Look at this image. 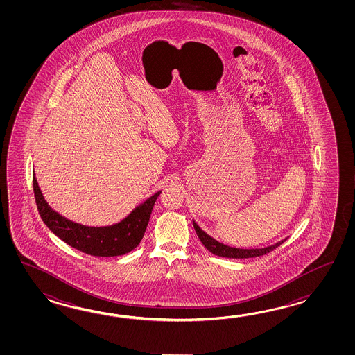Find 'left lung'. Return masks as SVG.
<instances>
[{
	"label": "left lung",
	"mask_w": 355,
	"mask_h": 355,
	"mask_svg": "<svg viewBox=\"0 0 355 355\" xmlns=\"http://www.w3.org/2000/svg\"><path fill=\"white\" fill-rule=\"evenodd\" d=\"M193 226L196 228V234H198L199 240L205 246V249L209 250L211 254H214L217 257H230V259H248V257H261V255H265L272 250L277 249L283 242L286 241V240H283V241L264 248V249H236V248L227 246V245H223L220 242L216 241L214 239H211V236L205 234L203 230L196 225V222H193Z\"/></svg>",
	"instance_id": "1"
}]
</instances>
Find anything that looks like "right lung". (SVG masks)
<instances>
[{"label": "right lung", "mask_w": 355, "mask_h": 355, "mask_svg": "<svg viewBox=\"0 0 355 355\" xmlns=\"http://www.w3.org/2000/svg\"><path fill=\"white\" fill-rule=\"evenodd\" d=\"M33 189L39 214L46 227L62 241L92 257H119L136 249L144 239L153 205L161 193L137 207L118 225L87 227L73 223L52 211L42 196L35 176H33Z\"/></svg>", "instance_id": "right-lung-1"}]
</instances>
